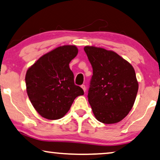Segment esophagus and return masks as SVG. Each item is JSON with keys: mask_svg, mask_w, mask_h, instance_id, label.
<instances>
[{"mask_svg": "<svg viewBox=\"0 0 160 160\" xmlns=\"http://www.w3.org/2000/svg\"><path fill=\"white\" fill-rule=\"evenodd\" d=\"M81 88H82L83 91H84V92L86 91V87H85V85H81Z\"/></svg>", "mask_w": 160, "mask_h": 160, "instance_id": "esophagus-1", "label": "esophagus"}]
</instances>
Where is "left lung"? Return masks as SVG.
<instances>
[{
    "label": "left lung",
    "instance_id": "obj_1",
    "mask_svg": "<svg viewBox=\"0 0 160 160\" xmlns=\"http://www.w3.org/2000/svg\"><path fill=\"white\" fill-rule=\"evenodd\" d=\"M92 68L88 102L95 117L103 123H116L132 110L138 84L134 69L129 62L110 50L84 47Z\"/></svg>",
    "mask_w": 160,
    "mask_h": 160
}]
</instances>
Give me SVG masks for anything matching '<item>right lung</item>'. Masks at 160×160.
<instances>
[{
	"instance_id": "add662e5",
	"label": "right lung",
	"mask_w": 160,
	"mask_h": 160,
	"mask_svg": "<svg viewBox=\"0 0 160 160\" xmlns=\"http://www.w3.org/2000/svg\"><path fill=\"white\" fill-rule=\"evenodd\" d=\"M73 45L59 47L45 54L28 69L27 92L35 110L42 117L56 120L70 110L74 100L84 94L74 82L69 64L77 56Z\"/></svg>"
}]
</instances>
